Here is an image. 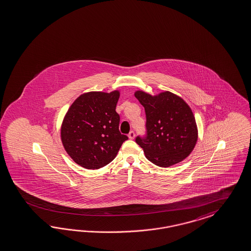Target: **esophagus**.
Listing matches in <instances>:
<instances>
[{
  "instance_id": "esophagus-1",
  "label": "esophagus",
  "mask_w": 251,
  "mask_h": 251,
  "mask_svg": "<svg viewBox=\"0 0 251 251\" xmlns=\"http://www.w3.org/2000/svg\"><path fill=\"white\" fill-rule=\"evenodd\" d=\"M128 138L130 139H133L135 138V132L134 131H130L129 134H128Z\"/></svg>"
}]
</instances>
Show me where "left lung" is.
<instances>
[{"mask_svg": "<svg viewBox=\"0 0 251 251\" xmlns=\"http://www.w3.org/2000/svg\"><path fill=\"white\" fill-rule=\"evenodd\" d=\"M135 97L146 114V135L136 138L146 158L158 167H168L188 157L198 135L188 104L167 91L154 97L137 91Z\"/></svg>", "mask_w": 251, "mask_h": 251, "instance_id": "1", "label": "left lung"}]
</instances>
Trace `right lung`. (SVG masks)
I'll return each instance as SVG.
<instances>
[{
    "label": "right lung",
    "instance_id": "obj_1",
    "mask_svg": "<svg viewBox=\"0 0 251 251\" xmlns=\"http://www.w3.org/2000/svg\"><path fill=\"white\" fill-rule=\"evenodd\" d=\"M119 96L118 91L83 94L67 112L61 140L68 154L81 167H105L128 139L119 131L120 116L115 111Z\"/></svg>",
    "mask_w": 251,
    "mask_h": 251
}]
</instances>
